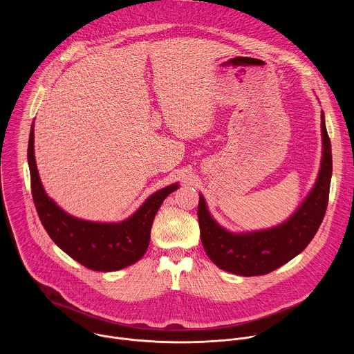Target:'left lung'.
Segmentation results:
<instances>
[{"mask_svg":"<svg viewBox=\"0 0 354 354\" xmlns=\"http://www.w3.org/2000/svg\"><path fill=\"white\" fill-rule=\"evenodd\" d=\"M321 136L322 157L317 180L297 210L281 224L266 230L232 232L213 218L205 196L200 194L197 217L201 243L220 269L246 277L266 274L308 246L324 220L332 178V151L324 111Z\"/></svg>","mask_w":354,"mask_h":354,"instance_id":"left-lung-1","label":"left lung"}]
</instances>
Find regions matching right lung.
<instances>
[{
    "label": "right lung",
    "mask_w": 354,
    "mask_h": 354,
    "mask_svg": "<svg viewBox=\"0 0 354 354\" xmlns=\"http://www.w3.org/2000/svg\"><path fill=\"white\" fill-rule=\"evenodd\" d=\"M28 164L33 201L44 230L70 258L96 272L120 270L144 257L158 209L179 187L176 182L153 193L123 221L97 223L68 214L46 193L35 160V122L29 134Z\"/></svg>",
    "instance_id": "obj_1"
}]
</instances>
